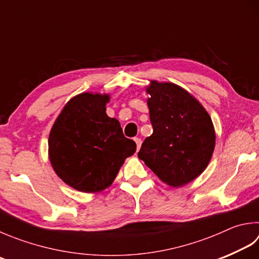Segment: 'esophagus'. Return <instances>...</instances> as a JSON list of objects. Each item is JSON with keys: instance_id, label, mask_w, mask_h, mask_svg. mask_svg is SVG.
<instances>
[{"instance_id": "obj_1", "label": "esophagus", "mask_w": 259, "mask_h": 259, "mask_svg": "<svg viewBox=\"0 0 259 259\" xmlns=\"http://www.w3.org/2000/svg\"><path fill=\"white\" fill-rule=\"evenodd\" d=\"M134 141H135V143H136V146H138V151H139L140 148H141V144H142V140H141L140 138H135Z\"/></svg>"}]
</instances>
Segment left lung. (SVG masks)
<instances>
[{"mask_svg":"<svg viewBox=\"0 0 259 259\" xmlns=\"http://www.w3.org/2000/svg\"><path fill=\"white\" fill-rule=\"evenodd\" d=\"M148 92L153 133L138 155L162 182L183 186L211 160L215 145L212 119L192 95L174 83L151 81Z\"/></svg>","mask_w":259,"mask_h":259,"instance_id":"left-lung-1","label":"left lung"}]
</instances>
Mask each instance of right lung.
Listing matches in <instances>:
<instances>
[{
    "instance_id": "obj_1",
    "label": "right lung",
    "mask_w": 259,
    "mask_h": 259,
    "mask_svg": "<svg viewBox=\"0 0 259 259\" xmlns=\"http://www.w3.org/2000/svg\"><path fill=\"white\" fill-rule=\"evenodd\" d=\"M107 95L81 94L67 102L54 123L48 146L54 170L80 192L96 193L114 182L136 143L119 121L106 114Z\"/></svg>"
}]
</instances>
